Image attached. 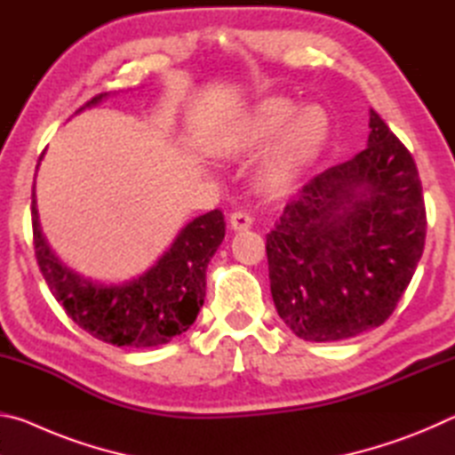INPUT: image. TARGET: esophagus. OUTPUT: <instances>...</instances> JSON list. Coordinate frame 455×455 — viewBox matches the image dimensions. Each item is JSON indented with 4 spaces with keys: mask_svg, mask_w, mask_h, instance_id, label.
I'll return each mask as SVG.
<instances>
[{
    "mask_svg": "<svg viewBox=\"0 0 455 455\" xmlns=\"http://www.w3.org/2000/svg\"><path fill=\"white\" fill-rule=\"evenodd\" d=\"M228 222H230V228H233V230H246V228L252 227V217H251V214L243 212V211H235L233 214H230Z\"/></svg>",
    "mask_w": 455,
    "mask_h": 455,
    "instance_id": "obj_1",
    "label": "esophagus"
}]
</instances>
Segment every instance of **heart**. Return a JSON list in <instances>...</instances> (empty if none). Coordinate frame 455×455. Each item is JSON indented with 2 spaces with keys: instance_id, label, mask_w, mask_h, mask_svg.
<instances>
[{
  "instance_id": "heart-1",
  "label": "heart",
  "mask_w": 455,
  "mask_h": 455,
  "mask_svg": "<svg viewBox=\"0 0 455 455\" xmlns=\"http://www.w3.org/2000/svg\"><path fill=\"white\" fill-rule=\"evenodd\" d=\"M331 136V118L317 104L297 108L287 98H265L252 106L233 138L230 152H255L273 146L259 168V184L267 192H287L317 163Z\"/></svg>"
}]
</instances>
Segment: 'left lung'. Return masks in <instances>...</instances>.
Instances as JSON below:
<instances>
[{"label": "left lung", "mask_w": 455, "mask_h": 455, "mask_svg": "<svg viewBox=\"0 0 455 455\" xmlns=\"http://www.w3.org/2000/svg\"><path fill=\"white\" fill-rule=\"evenodd\" d=\"M367 148L311 179L267 235L276 313L305 341L383 325L426 244V204L410 150L375 110Z\"/></svg>", "instance_id": "8db88e82"}]
</instances>
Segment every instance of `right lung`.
<instances>
[{"instance_id": "right-lung-1", "label": "right lung", "mask_w": 455, "mask_h": 455, "mask_svg": "<svg viewBox=\"0 0 455 455\" xmlns=\"http://www.w3.org/2000/svg\"><path fill=\"white\" fill-rule=\"evenodd\" d=\"M108 96L98 94L78 112ZM32 227L40 271L52 295L76 325L116 347H158L182 335L196 321L206 295V267L225 238V214L214 209L192 219L156 263L118 284L86 279L53 255L40 228L36 187Z\"/></svg>"}]
</instances>
